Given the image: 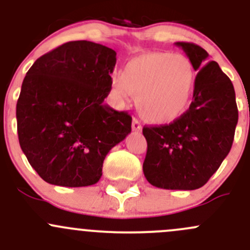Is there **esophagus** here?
I'll return each mask as SVG.
<instances>
[{"label": "esophagus", "mask_w": 250, "mask_h": 250, "mask_svg": "<svg viewBox=\"0 0 250 250\" xmlns=\"http://www.w3.org/2000/svg\"><path fill=\"white\" fill-rule=\"evenodd\" d=\"M132 129L135 130V132H140L141 130V125L137 118H133L132 121Z\"/></svg>", "instance_id": "obj_1"}]
</instances>
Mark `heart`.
Here are the masks:
<instances>
[{
  "instance_id": "1",
  "label": "heart",
  "mask_w": 250,
  "mask_h": 250,
  "mask_svg": "<svg viewBox=\"0 0 250 250\" xmlns=\"http://www.w3.org/2000/svg\"><path fill=\"white\" fill-rule=\"evenodd\" d=\"M193 62L184 54L148 52L125 64L122 75L111 81V95L118 104L138 95L144 120L167 125L180 117L190 105L196 85Z\"/></svg>"
}]
</instances>
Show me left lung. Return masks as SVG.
<instances>
[{
  "label": "left lung",
  "instance_id": "8db88e82",
  "mask_svg": "<svg viewBox=\"0 0 250 250\" xmlns=\"http://www.w3.org/2000/svg\"><path fill=\"white\" fill-rule=\"evenodd\" d=\"M193 62L197 77L192 103L169 125L144 127L147 141L144 175L166 190L202 188L229 155L238 122L233 84L202 47L176 42Z\"/></svg>",
  "mask_w": 250,
  "mask_h": 250
}]
</instances>
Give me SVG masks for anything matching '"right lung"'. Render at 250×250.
I'll return each mask as SVG.
<instances>
[{
  "label": "right lung",
  "instance_id": "1",
  "mask_svg": "<svg viewBox=\"0 0 250 250\" xmlns=\"http://www.w3.org/2000/svg\"><path fill=\"white\" fill-rule=\"evenodd\" d=\"M116 52L71 41L40 57L26 72L17 103L19 144L47 183L97 184L109 151L132 130V117L104 104Z\"/></svg>",
  "mask_w": 250,
  "mask_h": 250
}]
</instances>
